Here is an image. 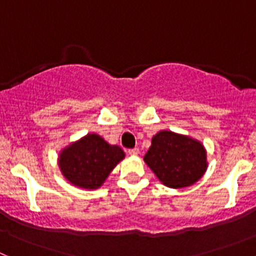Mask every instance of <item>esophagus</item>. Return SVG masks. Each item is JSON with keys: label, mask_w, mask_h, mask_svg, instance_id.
<instances>
[{"label": "esophagus", "mask_w": 256, "mask_h": 256, "mask_svg": "<svg viewBox=\"0 0 256 256\" xmlns=\"http://www.w3.org/2000/svg\"><path fill=\"white\" fill-rule=\"evenodd\" d=\"M138 154H140V151H138V148H131V150H128V154H130V156H138Z\"/></svg>", "instance_id": "1"}]
</instances>
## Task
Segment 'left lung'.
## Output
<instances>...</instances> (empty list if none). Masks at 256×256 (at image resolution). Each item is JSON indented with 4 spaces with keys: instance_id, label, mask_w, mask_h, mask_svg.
Wrapping results in <instances>:
<instances>
[{
    "instance_id": "1",
    "label": "left lung",
    "mask_w": 256,
    "mask_h": 256,
    "mask_svg": "<svg viewBox=\"0 0 256 256\" xmlns=\"http://www.w3.org/2000/svg\"><path fill=\"white\" fill-rule=\"evenodd\" d=\"M144 161L166 187L174 190L194 184L208 168L204 144L171 130H161L152 138Z\"/></svg>"
}]
</instances>
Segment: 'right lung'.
<instances>
[{
    "label": "right lung",
    "mask_w": 256,
    "mask_h": 256,
    "mask_svg": "<svg viewBox=\"0 0 256 256\" xmlns=\"http://www.w3.org/2000/svg\"><path fill=\"white\" fill-rule=\"evenodd\" d=\"M125 158L118 144H110L100 135L89 132L66 144L58 154V166L63 177L82 190H98L112 170Z\"/></svg>",
    "instance_id": "right-lung-1"
}]
</instances>
